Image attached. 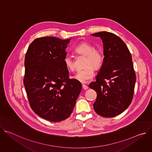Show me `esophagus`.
<instances>
[{
    "mask_svg": "<svg viewBox=\"0 0 152 152\" xmlns=\"http://www.w3.org/2000/svg\"><path fill=\"white\" fill-rule=\"evenodd\" d=\"M82 88H83V90H87V89L88 88V86H87V85H85V84H82Z\"/></svg>",
    "mask_w": 152,
    "mask_h": 152,
    "instance_id": "obj_1",
    "label": "esophagus"
}]
</instances>
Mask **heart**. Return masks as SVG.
Wrapping results in <instances>:
<instances>
[{"label": "heart", "mask_w": 152, "mask_h": 152, "mask_svg": "<svg viewBox=\"0 0 152 152\" xmlns=\"http://www.w3.org/2000/svg\"><path fill=\"white\" fill-rule=\"evenodd\" d=\"M75 51L86 57L83 69L79 70L74 77L80 82L85 83L92 79L94 76V69H99L103 64L104 55L103 52L88 42H82L75 48ZM64 62L70 70L75 69V61L72 56L67 55L64 58Z\"/></svg>", "instance_id": "1"}]
</instances>
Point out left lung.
<instances>
[{
	"label": "left lung",
	"instance_id": "1",
	"mask_svg": "<svg viewBox=\"0 0 152 152\" xmlns=\"http://www.w3.org/2000/svg\"><path fill=\"white\" fill-rule=\"evenodd\" d=\"M103 42V62L96 81L89 87L97 93L95 112L103 117H114L131 103L136 82L132 55L125 42L115 34L100 32L92 34Z\"/></svg>",
	"mask_w": 152,
	"mask_h": 152
}]
</instances>
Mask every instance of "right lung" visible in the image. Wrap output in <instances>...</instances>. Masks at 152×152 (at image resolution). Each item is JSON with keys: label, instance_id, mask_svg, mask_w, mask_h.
<instances>
[{"label": "right lung", "instance_id": "add662e5", "mask_svg": "<svg viewBox=\"0 0 152 152\" xmlns=\"http://www.w3.org/2000/svg\"><path fill=\"white\" fill-rule=\"evenodd\" d=\"M70 41L38 38L25 55L23 83L29 104L35 114L52 122L70 117L82 90L79 81L69 79L64 62Z\"/></svg>", "mask_w": 152, "mask_h": 152}]
</instances>
